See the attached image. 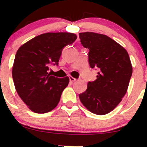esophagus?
I'll return each mask as SVG.
<instances>
[{"instance_id":"1","label":"esophagus","mask_w":147,"mask_h":147,"mask_svg":"<svg viewBox=\"0 0 147 147\" xmlns=\"http://www.w3.org/2000/svg\"><path fill=\"white\" fill-rule=\"evenodd\" d=\"M69 82H70L71 83H73L74 82H75V81H76V79H75V78H74L73 77L70 76V77H69Z\"/></svg>"}]
</instances>
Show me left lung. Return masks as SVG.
<instances>
[{
  "label": "left lung",
  "instance_id": "8db88e82",
  "mask_svg": "<svg viewBox=\"0 0 147 147\" xmlns=\"http://www.w3.org/2000/svg\"><path fill=\"white\" fill-rule=\"evenodd\" d=\"M81 44L89 50L91 68L98 70L97 79L89 82L85 92L79 94L90 112L104 115L113 110L127 92L132 66L128 53L109 37L92 32L79 33Z\"/></svg>",
  "mask_w": 147,
  "mask_h": 147
}]
</instances>
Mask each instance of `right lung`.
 <instances>
[{
    "mask_svg": "<svg viewBox=\"0 0 147 147\" xmlns=\"http://www.w3.org/2000/svg\"><path fill=\"white\" fill-rule=\"evenodd\" d=\"M77 38L70 32H47L18 50L12 69L13 82L19 97L33 112L47 113L60 102L69 78L52 76L49 67L58 65L63 48Z\"/></svg>",
    "mask_w": 147,
    "mask_h": 147,
    "instance_id": "right-lung-1",
    "label": "right lung"
}]
</instances>
